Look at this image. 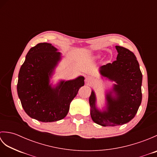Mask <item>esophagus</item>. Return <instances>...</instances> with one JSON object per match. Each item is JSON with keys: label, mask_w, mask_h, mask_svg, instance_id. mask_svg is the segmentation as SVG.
Wrapping results in <instances>:
<instances>
[{"label": "esophagus", "mask_w": 157, "mask_h": 157, "mask_svg": "<svg viewBox=\"0 0 157 157\" xmlns=\"http://www.w3.org/2000/svg\"><path fill=\"white\" fill-rule=\"evenodd\" d=\"M94 80V78H93V77L91 75H88L86 76V82L88 83V84H90V83H91Z\"/></svg>", "instance_id": "esophagus-1"}]
</instances>
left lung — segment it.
Wrapping results in <instances>:
<instances>
[{"instance_id": "obj_1", "label": "left lung", "mask_w": 157, "mask_h": 157, "mask_svg": "<svg viewBox=\"0 0 157 157\" xmlns=\"http://www.w3.org/2000/svg\"><path fill=\"white\" fill-rule=\"evenodd\" d=\"M115 48L117 60L100 67L102 76L116 82L106 94V109L101 111L96 108L94 90L89 98L92 119L104 127L128 123L136 115L142 102V74L137 59L128 49L119 46Z\"/></svg>"}]
</instances>
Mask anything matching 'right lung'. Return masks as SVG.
Returning <instances> with one entry per match:
<instances>
[{
	"label": "right lung",
	"mask_w": 157,
	"mask_h": 157,
	"mask_svg": "<svg viewBox=\"0 0 157 157\" xmlns=\"http://www.w3.org/2000/svg\"><path fill=\"white\" fill-rule=\"evenodd\" d=\"M61 59V52L49 43H39L30 48L20 68L17 86L22 107L31 118L42 122L59 121L67 115L70 103L84 78L61 80L55 87L50 78Z\"/></svg>",
	"instance_id": "right-lung-1"
}]
</instances>
